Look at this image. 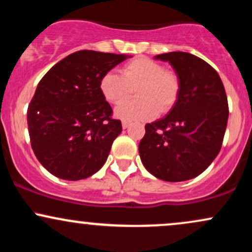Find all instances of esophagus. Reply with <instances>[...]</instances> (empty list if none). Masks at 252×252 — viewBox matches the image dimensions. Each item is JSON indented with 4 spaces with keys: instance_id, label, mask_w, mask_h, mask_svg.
I'll list each match as a JSON object with an SVG mask.
<instances>
[{
    "instance_id": "obj_1",
    "label": "esophagus",
    "mask_w": 252,
    "mask_h": 252,
    "mask_svg": "<svg viewBox=\"0 0 252 252\" xmlns=\"http://www.w3.org/2000/svg\"><path fill=\"white\" fill-rule=\"evenodd\" d=\"M130 126V122H126V121H123L122 122V128L123 129H128Z\"/></svg>"
}]
</instances>
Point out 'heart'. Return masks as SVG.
<instances>
[{
	"mask_svg": "<svg viewBox=\"0 0 252 252\" xmlns=\"http://www.w3.org/2000/svg\"><path fill=\"white\" fill-rule=\"evenodd\" d=\"M103 97L119 104L136 89L135 101L120 104L115 116L126 122H140L164 114L174 106L180 94V79L174 72L148 58H137L123 66L122 76L108 72L99 82Z\"/></svg>",
	"mask_w": 252,
	"mask_h": 252,
	"instance_id": "b5f03b06",
	"label": "heart"
}]
</instances>
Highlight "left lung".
Returning a JSON list of instances; mask_svg holds the SVG:
<instances>
[{"instance_id":"left-lung-1","label":"left lung","mask_w":252,"mask_h":252,"mask_svg":"<svg viewBox=\"0 0 252 252\" xmlns=\"http://www.w3.org/2000/svg\"><path fill=\"white\" fill-rule=\"evenodd\" d=\"M154 59L170 63L180 79V94L167 116L146 124L138 144L143 166L169 182L201 174L221 148L228 105L220 77L212 66L186 52H170Z\"/></svg>"}]
</instances>
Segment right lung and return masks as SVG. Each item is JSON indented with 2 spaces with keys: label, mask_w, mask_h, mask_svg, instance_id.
Returning a JSON list of instances; mask_svg holds the SVG:
<instances>
[{
  "label": "right lung",
  "mask_w": 252,
  "mask_h": 252,
  "mask_svg": "<svg viewBox=\"0 0 252 252\" xmlns=\"http://www.w3.org/2000/svg\"><path fill=\"white\" fill-rule=\"evenodd\" d=\"M126 54L83 50L51 68L40 83L27 112L31 144L51 174L77 181L98 172L122 131L112 120L99 82Z\"/></svg>",
  "instance_id": "obj_1"
}]
</instances>
